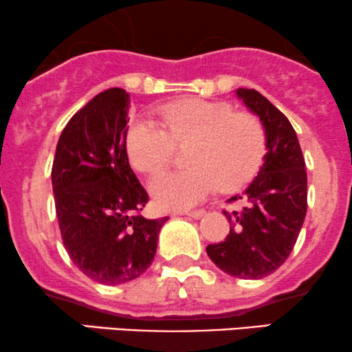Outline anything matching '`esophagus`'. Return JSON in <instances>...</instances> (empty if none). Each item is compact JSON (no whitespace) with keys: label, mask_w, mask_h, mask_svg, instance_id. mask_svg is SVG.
<instances>
[{"label":"esophagus","mask_w":352,"mask_h":352,"mask_svg":"<svg viewBox=\"0 0 352 352\" xmlns=\"http://www.w3.org/2000/svg\"><path fill=\"white\" fill-rule=\"evenodd\" d=\"M184 215L194 218V220H199L205 215V210H194V212H184Z\"/></svg>","instance_id":"esophagus-1"}]
</instances>
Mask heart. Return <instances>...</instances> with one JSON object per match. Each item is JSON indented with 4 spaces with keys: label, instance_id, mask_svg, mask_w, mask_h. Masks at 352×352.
<instances>
[{
    "label": "heart",
    "instance_id": "b5f03b06",
    "mask_svg": "<svg viewBox=\"0 0 352 352\" xmlns=\"http://www.w3.org/2000/svg\"><path fill=\"white\" fill-rule=\"evenodd\" d=\"M160 127L137 120L126 132L131 165L144 175H157L170 165L175 148H187L186 171L165 173L150 182L160 208L186 210L221 189L244 186L262 166L267 131L252 113L232 104L186 98L157 109Z\"/></svg>",
    "mask_w": 352,
    "mask_h": 352
}]
</instances>
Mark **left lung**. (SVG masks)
<instances>
[{
    "label": "left lung",
    "mask_w": 352,
    "mask_h": 352,
    "mask_svg": "<svg viewBox=\"0 0 352 352\" xmlns=\"http://www.w3.org/2000/svg\"><path fill=\"white\" fill-rule=\"evenodd\" d=\"M237 98L267 131V153L258 175L243 194L244 207L225 213L230 234L207 245L212 262L228 275L260 280L289 257L307 212V173L296 131L287 118L254 89H237Z\"/></svg>",
    "instance_id": "obj_1"
}]
</instances>
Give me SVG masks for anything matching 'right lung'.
Wrapping results in <instances>:
<instances>
[{"label":"right lung","mask_w":352,"mask_h":352,"mask_svg":"<svg viewBox=\"0 0 352 352\" xmlns=\"http://www.w3.org/2000/svg\"><path fill=\"white\" fill-rule=\"evenodd\" d=\"M129 94L108 89L71 118L59 135L52 181L65 249L102 285L135 280L152 265L168 217L148 220V194L126 152Z\"/></svg>","instance_id":"obj_1"}]
</instances>
